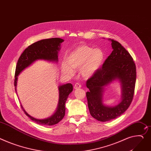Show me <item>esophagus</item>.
I'll use <instances>...</instances> for the list:
<instances>
[{
  "mask_svg": "<svg viewBox=\"0 0 151 151\" xmlns=\"http://www.w3.org/2000/svg\"><path fill=\"white\" fill-rule=\"evenodd\" d=\"M74 89H78V88H80L81 87H82V86H81V85L80 84V83H76L75 85H74Z\"/></svg>",
  "mask_w": 151,
  "mask_h": 151,
  "instance_id": "1",
  "label": "esophagus"
}]
</instances>
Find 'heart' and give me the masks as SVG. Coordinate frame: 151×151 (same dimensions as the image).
I'll list each match as a JSON object with an SVG mask.
<instances>
[{"label": "heart", "mask_w": 151, "mask_h": 151, "mask_svg": "<svg viewBox=\"0 0 151 151\" xmlns=\"http://www.w3.org/2000/svg\"><path fill=\"white\" fill-rule=\"evenodd\" d=\"M105 54L99 48L93 49L86 45H80L70 52L62 64L63 73L72 76L74 70L80 69L82 76L89 78L93 76L101 66Z\"/></svg>", "instance_id": "b5f03b06"}]
</instances>
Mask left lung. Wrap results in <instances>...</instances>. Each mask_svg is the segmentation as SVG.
<instances>
[{"instance_id":"left-lung-1","label":"left lung","mask_w":151,"mask_h":151,"mask_svg":"<svg viewBox=\"0 0 151 151\" xmlns=\"http://www.w3.org/2000/svg\"><path fill=\"white\" fill-rule=\"evenodd\" d=\"M113 49L102 68L88 79L86 86L88 105L92 117L100 122H108L119 117L130 106L136 82V67L132 57L117 41L109 39ZM121 83L122 99L118 105L109 107L102 101L104 88L114 81Z\"/></svg>"}]
</instances>
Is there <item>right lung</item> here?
Wrapping results in <instances>:
<instances>
[{
    "instance_id": "add662e5",
    "label": "right lung",
    "mask_w": 151,
    "mask_h": 151,
    "mask_svg": "<svg viewBox=\"0 0 151 151\" xmlns=\"http://www.w3.org/2000/svg\"><path fill=\"white\" fill-rule=\"evenodd\" d=\"M64 40L60 38H51L43 39L29 45L21 54L17 63L14 86L17 92L16 86L18 76L31 65L34 62L39 60H43L50 62H58V53L60 50L61 43ZM73 90V85L66 83L59 86V99L55 112L50 117L43 119H37L29 115L21 105V108L30 119L41 125L51 126L61 121L65 115V103L69 94Z\"/></svg>"
}]
</instances>
